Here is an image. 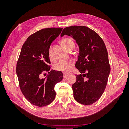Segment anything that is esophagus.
<instances>
[{
  "instance_id": "esophagus-1",
  "label": "esophagus",
  "mask_w": 129,
  "mask_h": 129,
  "mask_svg": "<svg viewBox=\"0 0 129 129\" xmlns=\"http://www.w3.org/2000/svg\"><path fill=\"white\" fill-rule=\"evenodd\" d=\"M67 76H68V74L64 73H63V78H66V77H67Z\"/></svg>"
}]
</instances>
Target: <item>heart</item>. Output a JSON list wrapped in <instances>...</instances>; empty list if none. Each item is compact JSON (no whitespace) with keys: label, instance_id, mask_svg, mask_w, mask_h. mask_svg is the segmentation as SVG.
Masks as SVG:
<instances>
[{"label":"heart","instance_id":"b5f03b06","mask_svg":"<svg viewBox=\"0 0 129 129\" xmlns=\"http://www.w3.org/2000/svg\"><path fill=\"white\" fill-rule=\"evenodd\" d=\"M61 42L64 48L68 50L73 49L75 46L74 41L71 38H64L62 39ZM48 56L51 59L53 58L52 46H50L48 49ZM73 66L74 62L72 61H60L54 65V68L57 71L68 72L72 69Z\"/></svg>","mask_w":129,"mask_h":129}]
</instances>
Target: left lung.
I'll return each mask as SVG.
<instances>
[{
  "label": "left lung",
  "instance_id": "left-lung-1",
  "mask_svg": "<svg viewBox=\"0 0 129 129\" xmlns=\"http://www.w3.org/2000/svg\"><path fill=\"white\" fill-rule=\"evenodd\" d=\"M64 35L72 37L80 49L75 67L81 74L76 75L72 85L74 97L81 104H92L102 95L110 72L106 47L99 35L86 26L66 27L61 36Z\"/></svg>",
  "mask_w": 129,
  "mask_h": 129
}]
</instances>
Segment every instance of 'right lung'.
<instances>
[{
  "label": "right lung",
  "instance_id": "add662e5",
  "mask_svg": "<svg viewBox=\"0 0 129 129\" xmlns=\"http://www.w3.org/2000/svg\"><path fill=\"white\" fill-rule=\"evenodd\" d=\"M62 29L39 30L27 39L21 48L16 68L19 86L25 98L38 107H44L53 102L56 96L54 87L63 79L61 72L50 71L48 56L50 45ZM46 72L49 74L42 78Z\"/></svg>",
  "mask_w": 129,
  "mask_h": 129
}]
</instances>
